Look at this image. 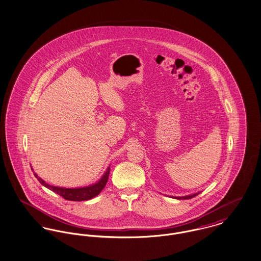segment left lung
<instances>
[{
	"label": "left lung",
	"instance_id": "1",
	"mask_svg": "<svg viewBox=\"0 0 261 261\" xmlns=\"http://www.w3.org/2000/svg\"><path fill=\"white\" fill-rule=\"evenodd\" d=\"M201 192H198V193H195V194H191V195H187V196H182V197H172L174 199H178V200H187V199H191L196 197L197 195H199Z\"/></svg>",
	"mask_w": 261,
	"mask_h": 261
}]
</instances>
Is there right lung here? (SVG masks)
Returning <instances> with one entry per match:
<instances>
[{
  "instance_id": "right-lung-1",
  "label": "right lung",
  "mask_w": 261,
  "mask_h": 261,
  "mask_svg": "<svg viewBox=\"0 0 261 261\" xmlns=\"http://www.w3.org/2000/svg\"><path fill=\"white\" fill-rule=\"evenodd\" d=\"M110 166L107 168L106 172L103 174V176L97 181L96 183L85 186V187H80V188H63V187H58V186H53L47 184L44 180H42L40 177H38L37 174L35 173V176L37 178V180L40 182L41 185L46 187L47 189L60 195L64 199L68 201H88L99 195L101 191L104 189L108 179H109V174H110Z\"/></svg>"
}]
</instances>
